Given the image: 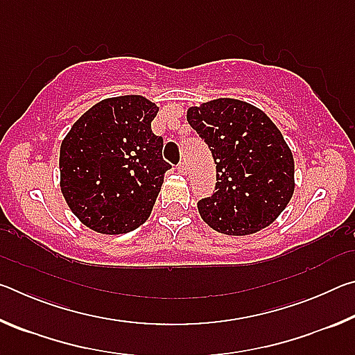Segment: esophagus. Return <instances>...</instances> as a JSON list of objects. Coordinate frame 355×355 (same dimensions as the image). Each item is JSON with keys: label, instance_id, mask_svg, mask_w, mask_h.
Segmentation results:
<instances>
[{"label": "esophagus", "instance_id": "1", "mask_svg": "<svg viewBox=\"0 0 355 355\" xmlns=\"http://www.w3.org/2000/svg\"><path fill=\"white\" fill-rule=\"evenodd\" d=\"M177 169L180 173H186V169H188V164H186V161H180Z\"/></svg>", "mask_w": 355, "mask_h": 355}]
</instances>
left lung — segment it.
Returning <instances> with one entry per match:
<instances>
[{"label":"left lung","mask_w":355,"mask_h":355,"mask_svg":"<svg viewBox=\"0 0 355 355\" xmlns=\"http://www.w3.org/2000/svg\"><path fill=\"white\" fill-rule=\"evenodd\" d=\"M188 122L213 155L214 192L197 202L202 219L225 235H250L284 211L294 191V159L277 127L245 101L189 107Z\"/></svg>","instance_id":"left-lung-1"}]
</instances>
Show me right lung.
Listing matches in <instances>:
<instances>
[{
	"instance_id": "1",
	"label": "right lung",
	"mask_w": 355,
	"mask_h": 355,
	"mask_svg": "<svg viewBox=\"0 0 355 355\" xmlns=\"http://www.w3.org/2000/svg\"><path fill=\"white\" fill-rule=\"evenodd\" d=\"M158 107L139 95L107 98L76 120L59 155L61 191L84 225L127 233L152 213L171 164L152 131Z\"/></svg>"
}]
</instances>
